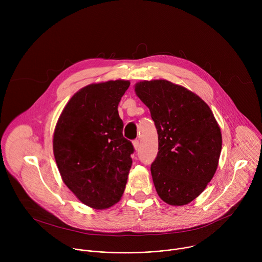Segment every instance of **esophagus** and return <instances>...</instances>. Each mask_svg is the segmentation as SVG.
Segmentation results:
<instances>
[{
	"label": "esophagus",
	"instance_id": "1",
	"mask_svg": "<svg viewBox=\"0 0 262 262\" xmlns=\"http://www.w3.org/2000/svg\"><path fill=\"white\" fill-rule=\"evenodd\" d=\"M133 145H134V148H135L136 150H137V149L139 148V140H135V141H133Z\"/></svg>",
	"mask_w": 262,
	"mask_h": 262
}]
</instances>
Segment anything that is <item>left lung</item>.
<instances>
[{"mask_svg": "<svg viewBox=\"0 0 262 262\" xmlns=\"http://www.w3.org/2000/svg\"><path fill=\"white\" fill-rule=\"evenodd\" d=\"M135 91L150 111L159 135V152L150 168L158 195L170 205L188 204L215 173L220 126L207 103L182 86L143 81Z\"/></svg>", "mask_w": 262, "mask_h": 262, "instance_id": "obj_1", "label": "left lung"}]
</instances>
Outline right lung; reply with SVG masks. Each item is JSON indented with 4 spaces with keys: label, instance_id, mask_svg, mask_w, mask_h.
I'll list each match as a JSON object with an SVG mask.
<instances>
[{
    "label": "right lung",
    "instance_id": "1",
    "mask_svg": "<svg viewBox=\"0 0 262 262\" xmlns=\"http://www.w3.org/2000/svg\"><path fill=\"white\" fill-rule=\"evenodd\" d=\"M129 84L117 80L82 88L67 102L55 128L54 156L62 180L95 209L120 200L133 164L135 149L123 137L118 114Z\"/></svg>",
    "mask_w": 262,
    "mask_h": 262
}]
</instances>
